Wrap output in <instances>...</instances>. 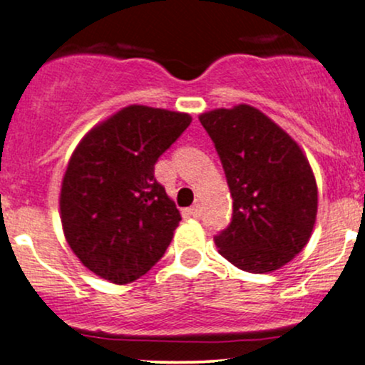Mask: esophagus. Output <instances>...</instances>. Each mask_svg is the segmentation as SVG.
I'll use <instances>...</instances> for the list:
<instances>
[{"label":"esophagus","instance_id":"obj_1","mask_svg":"<svg viewBox=\"0 0 365 365\" xmlns=\"http://www.w3.org/2000/svg\"><path fill=\"white\" fill-rule=\"evenodd\" d=\"M188 215L194 216V217H199L200 215H202V207H200L199 204H194V206L188 209Z\"/></svg>","mask_w":365,"mask_h":365}]
</instances>
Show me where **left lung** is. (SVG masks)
<instances>
[{
	"instance_id": "1",
	"label": "left lung",
	"mask_w": 365,
	"mask_h": 365,
	"mask_svg": "<svg viewBox=\"0 0 365 365\" xmlns=\"http://www.w3.org/2000/svg\"><path fill=\"white\" fill-rule=\"evenodd\" d=\"M223 165L233 217L215 244L247 273H271L307 245L317 215V185L300 145L249 104L199 116Z\"/></svg>"
}]
</instances>
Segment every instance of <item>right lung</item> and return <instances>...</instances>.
I'll return each instance as SVG.
<instances>
[{
	"mask_svg": "<svg viewBox=\"0 0 365 365\" xmlns=\"http://www.w3.org/2000/svg\"><path fill=\"white\" fill-rule=\"evenodd\" d=\"M190 121L188 113L132 104L75 148L61 182V226L72 252L99 278L135 282L168 249L182 216L154 165Z\"/></svg>",
	"mask_w": 365,
	"mask_h": 365,
	"instance_id": "1",
	"label": "right lung"
}]
</instances>
